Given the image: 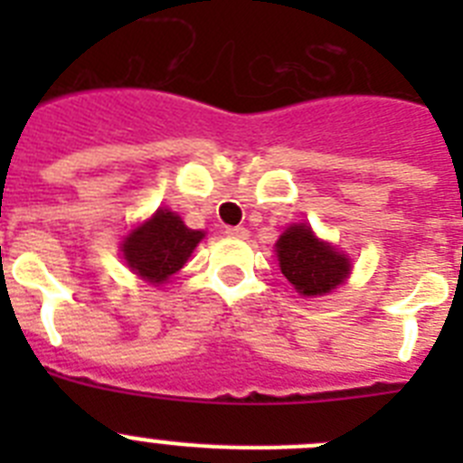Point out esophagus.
<instances>
[{
  "instance_id": "34e87169",
  "label": "esophagus",
  "mask_w": 463,
  "mask_h": 463,
  "mask_svg": "<svg viewBox=\"0 0 463 463\" xmlns=\"http://www.w3.org/2000/svg\"><path fill=\"white\" fill-rule=\"evenodd\" d=\"M224 234L232 236V239H248V229L245 227H227Z\"/></svg>"
}]
</instances>
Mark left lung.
Here are the masks:
<instances>
[{
    "instance_id": "obj_1",
    "label": "left lung",
    "mask_w": 463,
    "mask_h": 463,
    "mask_svg": "<svg viewBox=\"0 0 463 463\" xmlns=\"http://www.w3.org/2000/svg\"><path fill=\"white\" fill-rule=\"evenodd\" d=\"M282 276L306 297L326 294L350 273V261L325 241H317L306 224H294L276 243Z\"/></svg>"
}]
</instances>
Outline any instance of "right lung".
Returning a JSON list of instances; mask_svg holds the SVG:
<instances>
[{"instance_id": "right-lung-1", "label": "right lung", "mask_w": 463, "mask_h": 463, "mask_svg": "<svg viewBox=\"0 0 463 463\" xmlns=\"http://www.w3.org/2000/svg\"><path fill=\"white\" fill-rule=\"evenodd\" d=\"M202 239L203 232L187 229L175 213L157 211L143 227L127 236L122 255L134 273L159 285L181 271Z\"/></svg>"}]
</instances>
